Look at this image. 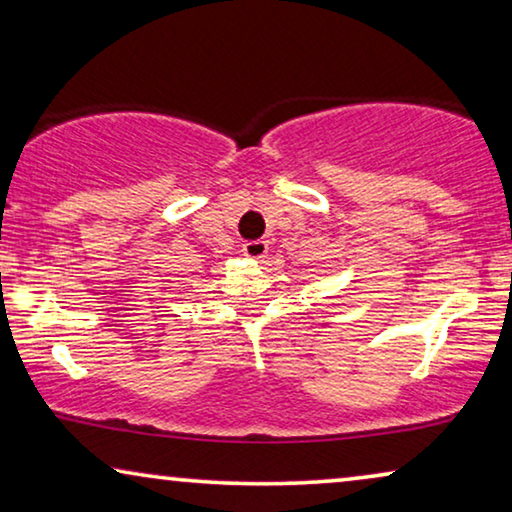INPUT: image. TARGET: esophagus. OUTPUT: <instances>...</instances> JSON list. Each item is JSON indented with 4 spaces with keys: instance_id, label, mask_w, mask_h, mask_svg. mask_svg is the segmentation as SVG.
<instances>
[{
    "instance_id": "obj_1",
    "label": "esophagus",
    "mask_w": 512,
    "mask_h": 512,
    "mask_svg": "<svg viewBox=\"0 0 512 512\" xmlns=\"http://www.w3.org/2000/svg\"><path fill=\"white\" fill-rule=\"evenodd\" d=\"M267 251H270V247H267L265 240H249L242 245V254L251 258V261H263Z\"/></svg>"
}]
</instances>
